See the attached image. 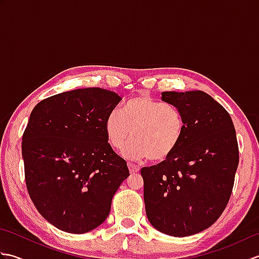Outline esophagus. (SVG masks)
<instances>
[{
    "label": "esophagus",
    "mask_w": 259,
    "mask_h": 259,
    "mask_svg": "<svg viewBox=\"0 0 259 259\" xmlns=\"http://www.w3.org/2000/svg\"><path fill=\"white\" fill-rule=\"evenodd\" d=\"M128 167H129V170H130L131 174H136V172H138L139 170H140L139 166H137V164H134V163H131V162L128 163Z\"/></svg>",
    "instance_id": "1"
}]
</instances>
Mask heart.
<instances>
[{
	"mask_svg": "<svg viewBox=\"0 0 259 259\" xmlns=\"http://www.w3.org/2000/svg\"><path fill=\"white\" fill-rule=\"evenodd\" d=\"M104 129L110 145L117 150L123 149L134 137L124 150L126 157L161 161L180 145L186 122L178 108L140 96L126 101L120 112L110 113Z\"/></svg>",
	"mask_w": 259,
	"mask_h": 259,
	"instance_id": "obj_1",
	"label": "heart"
}]
</instances>
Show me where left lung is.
Wrapping results in <instances>:
<instances>
[{
    "label": "left lung",
    "instance_id": "8db88e82",
    "mask_svg": "<svg viewBox=\"0 0 259 259\" xmlns=\"http://www.w3.org/2000/svg\"><path fill=\"white\" fill-rule=\"evenodd\" d=\"M184 114L186 129L166 160L141 169L146 213L159 232L186 237L209 228L232 195L238 167L233 120L203 91L161 93Z\"/></svg>",
    "mask_w": 259,
    "mask_h": 259
}]
</instances>
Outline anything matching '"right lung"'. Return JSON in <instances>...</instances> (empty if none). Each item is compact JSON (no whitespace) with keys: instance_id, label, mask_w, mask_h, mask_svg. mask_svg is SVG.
Segmentation results:
<instances>
[{"instance_id":"add662e5","label":"right lung","mask_w":259,"mask_h":259,"mask_svg":"<svg viewBox=\"0 0 259 259\" xmlns=\"http://www.w3.org/2000/svg\"><path fill=\"white\" fill-rule=\"evenodd\" d=\"M120 101L115 92L85 88L47 98L30 114L22 138L26 188L43 218L63 232L100 226L128 178L104 129Z\"/></svg>"}]
</instances>
